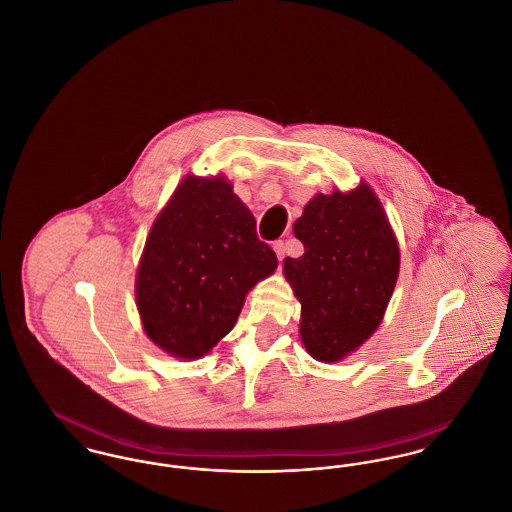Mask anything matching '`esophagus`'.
<instances>
[{
	"label": "esophagus",
	"mask_w": 512,
	"mask_h": 512,
	"mask_svg": "<svg viewBox=\"0 0 512 512\" xmlns=\"http://www.w3.org/2000/svg\"><path fill=\"white\" fill-rule=\"evenodd\" d=\"M272 249L276 251V257H278V261H284V255H286V245L282 240H278V242H274L272 244Z\"/></svg>",
	"instance_id": "34e87169"
}]
</instances>
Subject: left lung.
I'll return each mask as SVG.
<instances>
[{"label": "left lung", "instance_id": "8db88e82", "mask_svg": "<svg viewBox=\"0 0 512 512\" xmlns=\"http://www.w3.org/2000/svg\"><path fill=\"white\" fill-rule=\"evenodd\" d=\"M305 247L284 274L301 303V340L324 363L340 361L378 328L399 274V247L378 197L361 182L318 194L293 224Z\"/></svg>", "mask_w": 512, "mask_h": 512}]
</instances>
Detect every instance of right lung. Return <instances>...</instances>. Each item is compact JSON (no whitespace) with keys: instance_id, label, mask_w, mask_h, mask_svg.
Segmentation results:
<instances>
[{"instance_id":"obj_1","label":"right lung","mask_w":512,"mask_h":512,"mask_svg":"<svg viewBox=\"0 0 512 512\" xmlns=\"http://www.w3.org/2000/svg\"><path fill=\"white\" fill-rule=\"evenodd\" d=\"M276 267L226 178L186 176L155 220L138 268L147 336L172 357H203L234 328L247 292Z\"/></svg>"}]
</instances>
